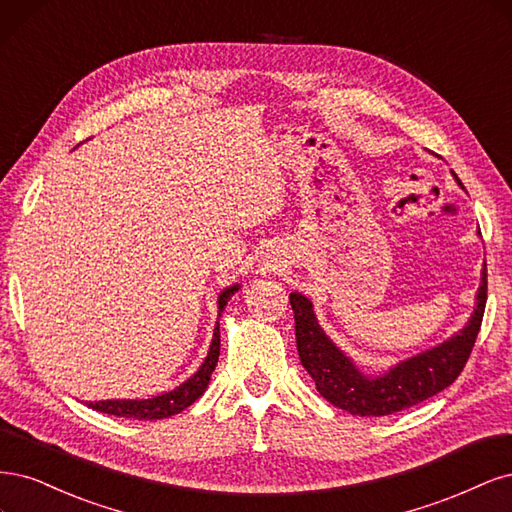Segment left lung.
I'll list each match as a JSON object with an SVG mask.
<instances>
[{
	"mask_svg": "<svg viewBox=\"0 0 512 512\" xmlns=\"http://www.w3.org/2000/svg\"><path fill=\"white\" fill-rule=\"evenodd\" d=\"M455 176V174H453ZM457 185L464 189L455 176ZM289 302L295 317V342L306 372L312 376L323 398L351 415L385 417L415 406L447 389L464 370L472 353L478 329L483 323L487 302V266H483L481 287L476 293V308L468 325L415 357L400 361L381 376L361 372L351 357H346L323 332L312 302L302 293H291Z\"/></svg>",
	"mask_w": 512,
	"mask_h": 512,
	"instance_id": "left-lung-1",
	"label": "left lung"
}]
</instances>
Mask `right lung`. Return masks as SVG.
Segmentation results:
<instances>
[{"mask_svg":"<svg viewBox=\"0 0 512 512\" xmlns=\"http://www.w3.org/2000/svg\"><path fill=\"white\" fill-rule=\"evenodd\" d=\"M238 289H240V285L227 287L225 291H221V295H219V317H221L223 308L227 306L229 298H232V295ZM219 351H221V334H219V323H217V327H214L210 351L204 359V364L191 378H187V381L180 387H176L168 393L155 395V398H148V400H102V402H89L87 406L93 408V410L106 412V415L140 419V421H157V419H166V417L178 415V412H183L187 406H191L206 391V387L210 383L212 370L219 361Z\"/></svg>","mask_w":512,"mask_h":512,"instance_id":"1","label":"right lung"}]
</instances>
